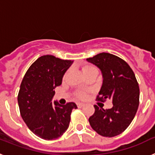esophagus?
<instances>
[{
	"mask_svg": "<svg viewBox=\"0 0 155 155\" xmlns=\"http://www.w3.org/2000/svg\"><path fill=\"white\" fill-rule=\"evenodd\" d=\"M84 105V104H82V103H77V106H78V108H82Z\"/></svg>",
	"mask_w": 155,
	"mask_h": 155,
	"instance_id": "obj_1",
	"label": "esophagus"
}]
</instances>
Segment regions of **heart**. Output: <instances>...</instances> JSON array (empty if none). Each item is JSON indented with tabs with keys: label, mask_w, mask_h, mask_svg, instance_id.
Instances as JSON below:
<instances>
[{
	"label": "heart",
	"mask_w": 155,
	"mask_h": 155,
	"mask_svg": "<svg viewBox=\"0 0 155 155\" xmlns=\"http://www.w3.org/2000/svg\"><path fill=\"white\" fill-rule=\"evenodd\" d=\"M81 71L84 74V75L85 77L89 76L91 74H95L97 75L98 73V68L94 65H91V64H84V65L81 66ZM70 73H71V70H68L65 72V74H64L63 77V80L65 81L66 79L68 78V77L69 76ZM87 96V93L85 91H78L76 93V97L81 99H83V98H85Z\"/></svg>",
	"instance_id": "obj_1"
}]
</instances>
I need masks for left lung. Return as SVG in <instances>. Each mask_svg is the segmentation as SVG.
Returning <instances> with one entry per match:
<instances>
[{"instance_id": "1", "label": "left lung", "mask_w": 155, "mask_h": 155, "mask_svg": "<svg viewBox=\"0 0 155 155\" xmlns=\"http://www.w3.org/2000/svg\"><path fill=\"white\" fill-rule=\"evenodd\" d=\"M102 73L103 82L96 100L109 99L113 108L105 109L94 105V113L88 119L91 128L99 135L113 137L122 134L134 120L139 106L140 88L134 71L120 57L101 53L87 58Z\"/></svg>"}]
</instances>
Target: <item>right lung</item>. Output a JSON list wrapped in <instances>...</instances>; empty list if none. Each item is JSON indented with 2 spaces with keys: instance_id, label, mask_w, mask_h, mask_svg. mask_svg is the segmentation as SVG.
<instances>
[{
  "instance_id": "right-lung-1",
  "label": "right lung",
  "mask_w": 155,
  "mask_h": 155,
  "mask_svg": "<svg viewBox=\"0 0 155 155\" xmlns=\"http://www.w3.org/2000/svg\"><path fill=\"white\" fill-rule=\"evenodd\" d=\"M73 61L52 55L42 56L26 71L20 85L18 102L21 118L39 137L52 140L61 137L69 127L76 104L52 103L54 88L61 85Z\"/></svg>"
}]
</instances>
